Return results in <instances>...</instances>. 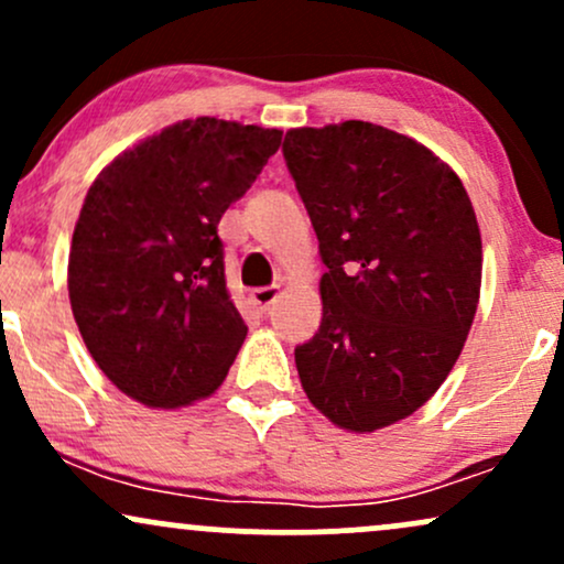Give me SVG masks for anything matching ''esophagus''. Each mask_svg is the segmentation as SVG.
I'll return each instance as SVG.
<instances>
[{"instance_id": "esophagus-1", "label": "esophagus", "mask_w": 564, "mask_h": 564, "mask_svg": "<svg viewBox=\"0 0 564 564\" xmlns=\"http://www.w3.org/2000/svg\"><path fill=\"white\" fill-rule=\"evenodd\" d=\"M275 300H278V289L275 286H262V289L251 291V302H254V307L260 310V313H268V310L273 307Z\"/></svg>"}]
</instances>
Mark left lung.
Segmentation results:
<instances>
[{
  "mask_svg": "<svg viewBox=\"0 0 564 564\" xmlns=\"http://www.w3.org/2000/svg\"><path fill=\"white\" fill-rule=\"evenodd\" d=\"M283 159L326 264L321 328L294 349L304 392L341 430L400 422L437 392L475 321L471 200L430 148L368 121L291 129Z\"/></svg>",
  "mask_w": 564,
  "mask_h": 564,
  "instance_id": "8db88e82",
  "label": "left lung"
}]
</instances>
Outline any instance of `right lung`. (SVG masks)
<instances>
[{
	"label": "right lung",
	"instance_id": "1",
	"mask_svg": "<svg viewBox=\"0 0 564 564\" xmlns=\"http://www.w3.org/2000/svg\"><path fill=\"white\" fill-rule=\"evenodd\" d=\"M281 134L187 119L121 153L89 187L70 241V310L100 371L142 405H187L228 377L246 323L217 225Z\"/></svg>",
	"mask_w": 564,
	"mask_h": 564
}]
</instances>
